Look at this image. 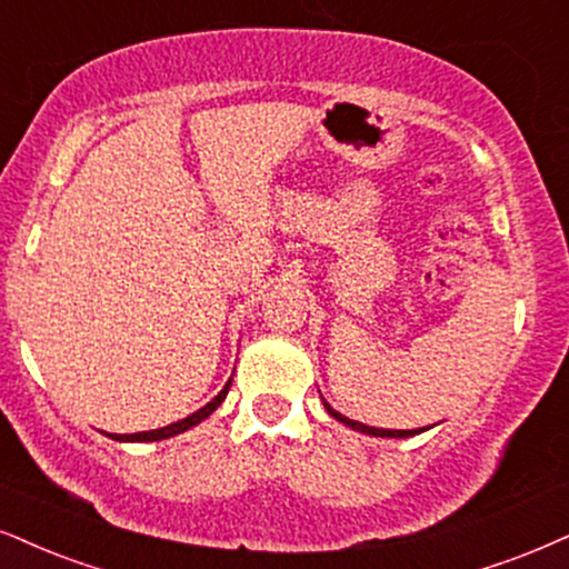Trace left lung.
<instances>
[{"label":"left lung","mask_w":569,"mask_h":569,"mask_svg":"<svg viewBox=\"0 0 569 569\" xmlns=\"http://www.w3.org/2000/svg\"><path fill=\"white\" fill-rule=\"evenodd\" d=\"M321 403H325V409H327L329 417L338 419V422H342L346 427H350V430L363 432V435H371V438H411V435H419V432L430 430V427H419V430H382V427H369V425L356 422V419L342 417V413H340V411H335L332 406H329V403L325 401V398H321Z\"/></svg>","instance_id":"8db88e82"}]
</instances>
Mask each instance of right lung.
Instances as JSON below:
<instances>
[{
    "mask_svg": "<svg viewBox=\"0 0 569 569\" xmlns=\"http://www.w3.org/2000/svg\"><path fill=\"white\" fill-rule=\"evenodd\" d=\"M229 388H231V377H229V382L223 385V390L219 392V396L213 398V401H208L206 406H202V409H198L194 413H189V417H184V419H179V422H173V425H166V427H158V430H147V432H134V435H110V432H104L108 435V438H113V440H118V443H156V440H166V438H173V435H181V432H187V430H192V427H198L200 422H206V419L210 417V413H213L216 409H219V406L223 403V398H227V392H229Z\"/></svg>",
    "mask_w": 569,
    "mask_h": 569,
    "instance_id": "add662e5",
    "label": "right lung"
}]
</instances>
